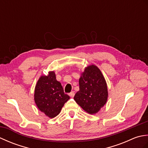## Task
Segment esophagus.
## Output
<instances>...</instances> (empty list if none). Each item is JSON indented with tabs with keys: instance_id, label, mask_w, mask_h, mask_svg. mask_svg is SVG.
<instances>
[{
	"instance_id": "1",
	"label": "esophagus",
	"mask_w": 148,
	"mask_h": 148,
	"mask_svg": "<svg viewBox=\"0 0 148 148\" xmlns=\"http://www.w3.org/2000/svg\"><path fill=\"white\" fill-rule=\"evenodd\" d=\"M69 96H70L71 97H74V92H71L70 93H69Z\"/></svg>"
}]
</instances>
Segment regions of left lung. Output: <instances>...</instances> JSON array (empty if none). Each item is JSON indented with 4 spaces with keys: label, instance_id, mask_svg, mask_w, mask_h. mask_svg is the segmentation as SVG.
<instances>
[{
    "label": "left lung",
    "instance_id": "1",
    "mask_svg": "<svg viewBox=\"0 0 148 148\" xmlns=\"http://www.w3.org/2000/svg\"><path fill=\"white\" fill-rule=\"evenodd\" d=\"M79 90L74 99L84 111L90 114H96L106 104L108 92L106 81L97 66L87 67L79 80Z\"/></svg>",
    "mask_w": 148,
    "mask_h": 148
}]
</instances>
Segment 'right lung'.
<instances>
[{
  "label": "right lung",
  "instance_id": "1",
  "mask_svg": "<svg viewBox=\"0 0 148 148\" xmlns=\"http://www.w3.org/2000/svg\"><path fill=\"white\" fill-rule=\"evenodd\" d=\"M69 99L61 83L56 80L54 72H49L48 76L40 77L35 88L34 100L37 108L46 116L55 118Z\"/></svg>",
  "mask_w": 148,
  "mask_h": 148
}]
</instances>
